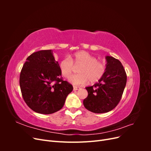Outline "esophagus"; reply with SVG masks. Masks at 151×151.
Listing matches in <instances>:
<instances>
[{
  "label": "esophagus",
  "mask_w": 151,
  "mask_h": 151,
  "mask_svg": "<svg viewBox=\"0 0 151 151\" xmlns=\"http://www.w3.org/2000/svg\"><path fill=\"white\" fill-rule=\"evenodd\" d=\"M79 89H80L79 87H77V86H74V87H73V89H74V91H77V90H78Z\"/></svg>",
  "instance_id": "1"
}]
</instances>
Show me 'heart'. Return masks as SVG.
Segmentation results:
<instances>
[{
  "instance_id": "b5f03b06",
  "label": "heart",
  "mask_w": 151,
  "mask_h": 151,
  "mask_svg": "<svg viewBox=\"0 0 151 151\" xmlns=\"http://www.w3.org/2000/svg\"><path fill=\"white\" fill-rule=\"evenodd\" d=\"M76 65H81L78 72L79 74L71 76L68 81L74 85L83 86L89 81L96 83L102 78L106 71V66L96 58L86 51H79L72 56V60L69 57H64L59 63V68L62 75L68 78L73 70V62Z\"/></svg>"
}]
</instances>
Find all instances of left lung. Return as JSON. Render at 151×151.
Listing matches in <instances>:
<instances>
[{
	"instance_id": "8db88e82",
	"label": "left lung",
	"mask_w": 151,
	"mask_h": 151,
	"mask_svg": "<svg viewBox=\"0 0 151 151\" xmlns=\"http://www.w3.org/2000/svg\"><path fill=\"white\" fill-rule=\"evenodd\" d=\"M106 71L97 83L86 87L88 96L83 101L84 107L95 113H107L120 102L127 83V74L122 63L106 56Z\"/></svg>"
}]
</instances>
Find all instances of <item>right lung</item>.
Instances as JSON below:
<instances>
[{
    "label": "right lung",
    "mask_w": 151,
    "mask_h": 151,
    "mask_svg": "<svg viewBox=\"0 0 151 151\" xmlns=\"http://www.w3.org/2000/svg\"><path fill=\"white\" fill-rule=\"evenodd\" d=\"M61 76L51 50H40L26 58L19 84L24 101L32 110L48 115L62 108L73 87Z\"/></svg>",
    "instance_id": "right-lung-1"
}]
</instances>
